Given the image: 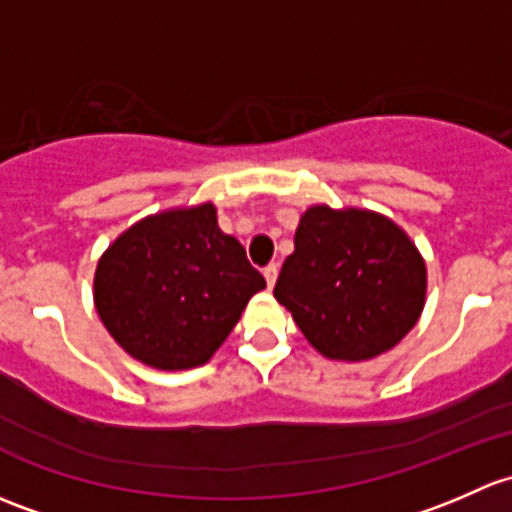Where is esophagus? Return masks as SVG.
I'll return each instance as SVG.
<instances>
[{"label":"esophagus","mask_w":512,"mask_h":512,"mask_svg":"<svg viewBox=\"0 0 512 512\" xmlns=\"http://www.w3.org/2000/svg\"><path fill=\"white\" fill-rule=\"evenodd\" d=\"M263 278H266L268 288L276 286V278H278V266H276V263H271V266L263 268Z\"/></svg>","instance_id":"obj_1"}]
</instances>
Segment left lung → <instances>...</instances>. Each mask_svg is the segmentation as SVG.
I'll list each match as a JSON object with an SVG mask.
<instances>
[{
	"instance_id": "8db88e82",
	"label": "left lung",
	"mask_w": 512,
	"mask_h": 512,
	"mask_svg": "<svg viewBox=\"0 0 512 512\" xmlns=\"http://www.w3.org/2000/svg\"><path fill=\"white\" fill-rule=\"evenodd\" d=\"M273 295L328 360L365 362L392 350L426 303V261L402 226L372 209L313 204Z\"/></svg>"
}]
</instances>
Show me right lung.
<instances>
[{
  "label": "right lung",
  "mask_w": 512,
  "mask_h": 512,
  "mask_svg": "<svg viewBox=\"0 0 512 512\" xmlns=\"http://www.w3.org/2000/svg\"><path fill=\"white\" fill-rule=\"evenodd\" d=\"M266 288L244 246L219 229L212 202L135 221L93 276V305L133 360L165 372L212 360L241 313Z\"/></svg>",
  "instance_id": "1"
}]
</instances>
